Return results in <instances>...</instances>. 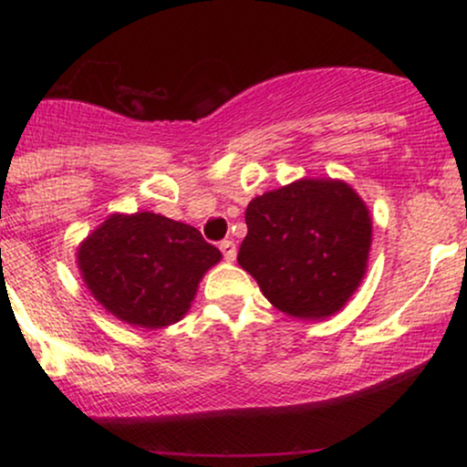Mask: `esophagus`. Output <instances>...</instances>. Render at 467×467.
<instances>
[{
  "mask_svg": "<svg viewBox=\"0 0 467 467\" xmlns=\"http://www.w3.org/2000/svg\"><path fill=\"white\" fill-rule=\"evenodd\" d=\"M219 250L223 252V259L230 261V264L237 259V245H234L233 241H222V244H219Z\"/></svg>",
  "mask_w": 467,
  "mask_h": 467,
  "instance_id": "34e87169",
  "label": "esophagus"
}]
</instances>
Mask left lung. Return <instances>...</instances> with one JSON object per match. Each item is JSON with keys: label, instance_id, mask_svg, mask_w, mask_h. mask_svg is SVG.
Listing matches in <instances>:
<instances>
[{"label": "left lung", "instance_id": "1", "mask_svg": "<svg viewBox=\"0 0 467 467\" xmlns=\"http://www.w3.org/2000/svg\"><path fill=\"white\" fill-rule=\"evenodd\" d=\"M245 223L239 265L292 318L337 314L367 275L371 213L345 180L301 178L256 195Z\"/></svg>", "mask_w": 467, "mask_h": 467}]
</instances>
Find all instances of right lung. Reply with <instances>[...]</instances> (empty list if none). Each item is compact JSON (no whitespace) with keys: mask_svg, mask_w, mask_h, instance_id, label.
Segmentation results:
<instances>
[{"mask_svg":"<svg viewBox=\"0 0 467 467\" xmlns=\"http://www.w3.org/2000/svg\"><path fill=\"white\" fill-rule=\"evenodd\" d=\"M222 261L189 223L158 213H114L77 248L89 294L122 323L164 329L195 301L200 281Z\"/></svg>","mask_w":467,"mask_h":467,"instance_id":"1","label":"right lung"}]
</instances>
